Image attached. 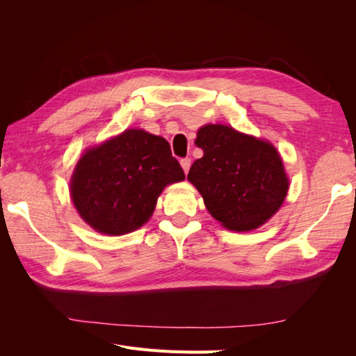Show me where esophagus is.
I'll return each mask as SVG.
<instances>
[{"label": "esophagus", "instance_id": "34e87169", "mask_svg": "<svg viewBox=\"0 0 356 356\" xmlns=\"http://www.w3.org/2000/svg\"><path fill=\"white\" fill-rule=\"evenodd\" d=\"M181 166H182V169H184V172L187 174L190 166H191V160H190V159H182V160H181Z\"/></svg>", "mask_w": 356, "mask_h": 356}]
</instances>
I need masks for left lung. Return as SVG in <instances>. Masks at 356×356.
Instances as JSON below:
<instances>
[{
    "mask_svg": "<svg viewBox=\"0 0 356 356\" xmlns=\"http://www.w3.org/2000/svg\"><path fill=\"white\" fill-rule=\"evenodd\" d=\"M195 143L203 157L191 165L187 179L215 220L229 230L248 232L273 217L289 181L270 143L225 124L200 127Z\"/></svg>",
    "mask_w": 356,
    "mask_h": 356,
    "instance_id": "obj_1",
    "label": "left lung"
}]
</instances>
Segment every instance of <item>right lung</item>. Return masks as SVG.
I'll list each match as a JSON object with an SVG mask.
<instances>
[{
    "mask_svg": "<svg viewBox=\"0 0 356 356\" xmlns=\"http://www.w3.org/2000/svg\"><path fill=\"white\" fill-rule=\"evenodd\" d=\"M186 178L165 138L129 129L86 152L71 177V197L96 232L120 236L144 225L168 184Z\"/></svg>",
    "mask_w": 356,
    "mask_h": 356,
    "instance_id": "right-lung-1",
    "label": "right lung"
}]
</instances>
